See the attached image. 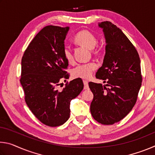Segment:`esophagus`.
<instances>
[{
    "instance_id": "esophagus-1",
    "label": "esophagus",
    "mask_w": 155,
    "mask_h": 155,
    "mask_svg": "<svg viewBox=\"0 0 155 155\" xmlns=\"http://www.w3.org/2000/svg\"><path fill=\"white\" fill-rule=\"evenodd\" d=\"M83 84H84V89H85V90H88L89 89L88 81L87 80H83Z\"/></svg>"
}]
</instances>
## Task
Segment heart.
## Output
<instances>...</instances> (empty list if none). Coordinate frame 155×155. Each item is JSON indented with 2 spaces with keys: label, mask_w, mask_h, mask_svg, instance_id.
Returning a JSON list of instances; mask_svg holds the SVG:
<instances>
[{
  "label": "heart",
  "mask_w": 155,
  "mask_h": 155,
  "mask_svg": "<svg viewBox=\"0 0 155 155\" xmlns=\"http://www.w3.org/2000/svg\"><path fill=\"white\" fill-rule=\"evenodd\" d=\"M74 42L80 46H85L91 49L93 52L94 48L98 43V40L96 35L87 30H83L76 34L74 38ZM64 55L68 62L72 63L74 61V55L72 49L69 46H65L64 48ZM97 68V65L94 62L85 63L78 64L73 69V75L74 77H80L88 78L92 75L93 72Z\"/></svg>",
  "instance_id": "b5f03b06"
}]
</instances>
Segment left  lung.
Here are the masks:
<instances>
[{
	"instance_id": "1",
	"label": "left lung",
	"mask_w": 155,
	"mask_h": 155,
	"mask_svg": "<svg viewBox=\"0 0 155 155\" xmlns=\"http://www.w3.org/2000/svg\"><path fill=\"white\" fill-rule=\"evenodd\" d=\"M106 40L103 64L96 78L107 83H89L94 94L90 111L94 119L109 125L120 121L136 103L142 82L140 59L135 47L121 29L109 21L99 24Z\"/></svg>"
}]
</instances>
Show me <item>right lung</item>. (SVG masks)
<instances>
[{"label": "right lung", "mask_w": 155, "mask_h": 155, "mask_svg": "<svg viewBox=\"0 0 155 155\" xmlns=\"http://www.w3.org/2000/svg\"><path fill=\"white\" fill-rule=\"evenodd\" d=\"M69 27L46 26L25 50L21 62L20 83L25 100L33 115L44 124L58 127L70 117V104L83 89L81 78L57 90L61 78H68V62L64 55Z\"/></svg>", "instance_id": "right-lung-1"}]
</instances>
